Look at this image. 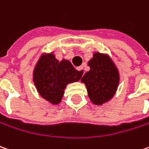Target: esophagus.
Here are the masks:
<instances>
[{
	"mask_svg": "<svg viewBox=\"0 0 149 149\" xmlns=\"http://www.w3.org/2000/svg\"><path fill=\"white\" fill-rule=\"evenodd\" d=\"M77 71H79V72H81V74H84V70H83V66H78V67L77 68Z\"/></svg>",
	"mask_w": 149,
	"mask_h": 149,
	"instance_id": "obj_1",
	"label": "esophagus"
}]
</instances>
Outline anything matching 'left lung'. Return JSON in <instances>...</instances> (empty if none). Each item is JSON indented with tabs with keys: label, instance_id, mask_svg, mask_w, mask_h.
Masks as SVG:
<instances>
[{
	"label": "left lung",
	"instance_id": "1",
	"mask_svg": "<svg viewBox=\"0 0 149 149\" xmlns=\"http://www.w3.org/2000/svg\"><path fill=\"white\" fill-rule=\"evenodd\" d=\"M90 70L81 79L93 104L102 105L109 101L117 90L120 74L116 66L107 54L95 52L88 62Z\"/></svg>",
	"mask_w": 149,
	"mask_h": 149
}]
</instances>
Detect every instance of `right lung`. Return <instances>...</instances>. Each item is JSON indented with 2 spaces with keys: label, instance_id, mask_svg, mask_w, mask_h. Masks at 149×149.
<instances>
[{
  "label": "right lung",
  "instance_id": "right-lung-1",
  "mask_svg": "<svg viewBox=\"0 0 149 149\" xmlns=\"http://www.w3.org/2000/svg\"><path fill=\"white\" fill-rule=\"evenodd\" d=\"M82 76L69 61L63 59L59 61L51 52L40 57L33 69V81L44 100L51 104H58L62 100L66 85L78 82Z\"/></svg>",
  "mask_w": 149,
  "mask_h": 149
}]
</instances>
